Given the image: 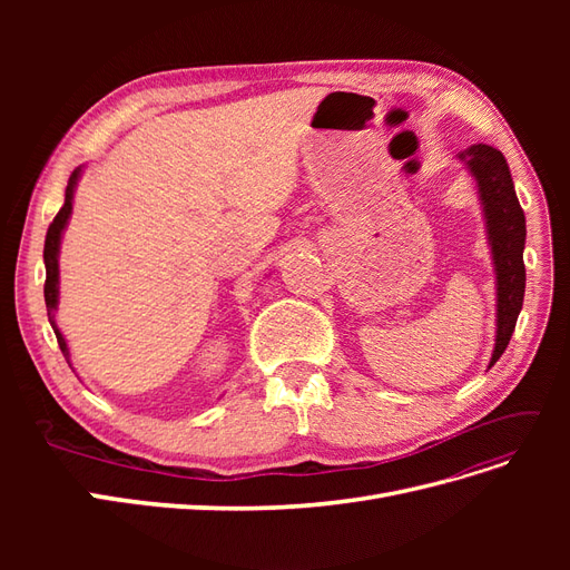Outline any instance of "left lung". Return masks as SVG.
Here are the masks:
<instances>
[{
    "mask_svg": "<svg viewBox=\"0 0 570 570\" xmlns=\"http://www.w3.org/2000/svg\"><path fill=\"white\" fill-rule=\"evenodd\" d=\"M478 185L497 285V335L490 366L504 354L525 295V214L515 197L504 154L490 145H471L456 154Z\"/></svg>",
    "mask_w": 570,
    "mask_h": 570,
    "instance_id": "1",
    "label": "left lung"
}]
</instances>
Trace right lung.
I'll return each mask as SVG.
<instances>
[{"mask_svg":"<svg viewBox=\"0 0 570 570\" xmlns=\"http://www.w3.org/2000/svg\"><path fill=\"white\" fill-rule=\"evenodd\" d=\"M82 176V166H78L71 178H68V185H66V199H63V206L59 209L57 218L51 220V226L47 230V239H45V268H47V281H45V304H47V316H49V323L51 327H55V335L59 340V347L68 361V366H71V352H68V344L59 331L57 325V306H59V252H61V237H63V230L68 226V218H71V212H73V195H76V187H78V180Z\"/></svg>","mask_w":570,"mask_h":570,"instance_id":"right-lung-1","label":"right lung"}]
</instances>
